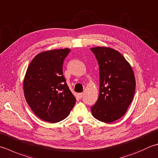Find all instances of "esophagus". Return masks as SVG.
<instances>
[{
	"label": "esophagus",
	"mask_w": 158,
	"mask_h": 158,
	"mask_svg": "<svg viewBox=\"0 0 158 158\" xmlns=\"http://www.w3.org/2000/svg\"><path fill=\"white\" fill-rule=\"evenodd\" d=\"M83 93H79V97L80 98H81L83 97Z\"/></svg>",
	"instance_id": "obj_1"
}]
</instances>
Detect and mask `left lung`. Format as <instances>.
I'll return each mask as SVG.
<instances>
[{"mask_svg":"<svg viewBox=\"0 0 158 158\" xmlns=\"http://www.w3.org/2000/svg\"><path fill=\"white\" fill-rule=\"evenodd\" d=\"M99 66V94L91 107L96 119L110 123L124 116L135 93L131 65L118 51L108 47L91 48Z\"/></svg>","mask_w":158,"mask_h":158,"instance_id":"8db88e82","label":"left lung"}]
</instances>
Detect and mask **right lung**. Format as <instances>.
Instances as JSON below:
<instances>
[{
    "mask_svg": "<svg viewBox=\"0 0 158 158\" xmlns=\"http://www.w3.org/2000/svg\"><path fill=\"white\" fill-rule=\"evenodd\" d=\"M70 49H54L38 54L31 61L24 79V97L35 115L55 123L65 119L76 98L63 75V62Z\"/></svg>",
    "mask_w": 158,
    "mask_h": 158,
    "instance_id": "right-lung-1",
    "label": "right lung"
}]
</instances>
